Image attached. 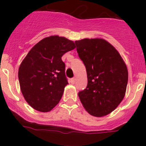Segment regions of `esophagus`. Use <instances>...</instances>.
<instances>
[{"instance_id":"34e87169","label":"esophagus","mask_w":146,"mask_h":146,"mask_svg":"<svg viewBox=\"0 0 146 146\" xmlns=\"http://www.w3.org/2000/svg\"><path fill=\"white\" fill-rule=\"evenodd\" d=\"M70 82L72 84H74V83H75V78H72V79L70 80Z\"/></svg>"}]
</instances>
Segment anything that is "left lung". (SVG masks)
I'll use <instances>...</instances> for the list:
<instances>
[{"label":"left lung","mask_w":146,"mask_h":146,"mask_svg":"<svg viewBox=\"0 0 146 146\" xmlns=\"http://www.w3.org/2000/svg\"><path fill=\"white\" fill-rule=\"evenodd\" d=\"M76 49L87 72L88 85L78 93L91 115L102 117L113 111L124 97L128 71L113 45L102 38L76 41Z\"/></svg>","instance_id":"8db88e82"}]
</instances>
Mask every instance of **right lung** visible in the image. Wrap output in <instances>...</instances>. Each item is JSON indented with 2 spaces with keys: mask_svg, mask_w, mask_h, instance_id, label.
Segmentation results:
<instances>
[{
  "mask_svg": "<svg viewBox=\"0 0 146 146\" xmlns=\"http://www.w3.org/2000/svg\"><path fill=\"white\" fill-rule=\"evenodd\" d=\"M75 47L71 40L52 36L38 42L23 60L18 72L20 89L33 109L49 112L58 104L68 84L61 57Z\"/></svg>",
  "mask_w": 146,
  "mask_h": 146,
  "instance_id": "right-lung-1",
  "label": "right lung"
}]
</instances>
